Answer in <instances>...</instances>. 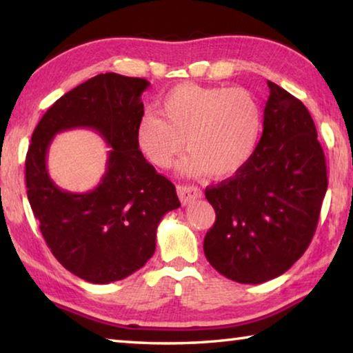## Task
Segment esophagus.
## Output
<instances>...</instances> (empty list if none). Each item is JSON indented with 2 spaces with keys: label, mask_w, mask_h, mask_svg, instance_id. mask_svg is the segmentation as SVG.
Returning a JSON list of instances; mask_svg holds the SVG:
<instances>
[{
  "label": "esophagus",
  "mask_w": 353,
  "mask_h": 353,
  "mask_svg": "<svg viewBox=\"0 0 353 353\" xmlns=\"http://www.w3.org/2000/svg\"><path fill=\"white\" fill-rule=\"evenodd\" d=\"M177 194L183 205L191 204L193 201L202 198V191L198 187H194V185H179Z\"/></svg>",
  "instance_id": "obj_1"
}]
</instances>
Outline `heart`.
Returning <instances> with one entry per match:
<instances>
[{
	"mask_svg": "<svg viewBox=\"0 0 353 353\" xmlns=\"http://www.w3.org/2000/svg\"><path fill=\"white\" fill-rule=\"evenodd\" d=\"M160 115L140 118L137 148L155 168L168 170L187 146L179 171L191 177L236 176L252 160L263 132L259 99L241 87L181 83L160 101Z\"/></svg>",
	"mask_w": 353,
	"mask_h": 353,
	"instance_id": "1",
	"label": "heart"
}]
</instances>
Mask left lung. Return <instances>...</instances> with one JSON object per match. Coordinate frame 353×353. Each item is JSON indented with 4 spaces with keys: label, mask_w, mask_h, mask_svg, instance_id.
Here are the masks:
<instances>
[{
    "label": "left lung",
    "mask_w": 353,
    "mask_h": 353,
    "mask_svg": "<svg viewBox=\"0 0 353 353\" xmlns=\"http://www.w3.org/2000/svg\"><path fill=\"white\" fill-rule=\"evenodd\" d=\"M263 134L241 172L205 190L216 221L204 238V254L224 277L263 283L282 276L305 252L327 191V166L313 118L277 83Z\"/></svg>",
    "instance_id": "1"
}]
</instances>
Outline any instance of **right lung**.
Masks as SVG:
<instances>
[{
	"label": "right lung",
	"instance_id": "right-lung-1",
	"mask_svg": "<svg viewBox=\"0 0 353 353\" xmlns=\"http://www.w3.org/2000/svg\"><path fill=\"white\" fill-rule=\"evenodd\" d=\"M148 87L146 79L117 73L92 77L48 109L28 149V199L41 235L65 270L87 282H117L145 266L159 223L181 207L174 185L135 143ZM76 127L94 130L111 148L103 179L87 194L59 189L46 168L52 139Z\"/></svg>",
	"mask_w": 353,
	"mask_h": 353
}]
</instances>
